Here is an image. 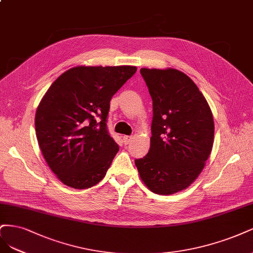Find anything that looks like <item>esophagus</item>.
I'll return each instance as SVG.
<instances>
[{"mask_svg": "<svg viewBox=\"0 0 253 253\" xmlns=\"http://www.w3.org/2000/svg\"><path fill=\"white\" fill-rule=\"evenodd\" d=\"M123 140H124V143H125L126 145H128L130 142L132 141V136H131V135H124V136H123Z\"/></svg>", "mask_w": 253, "mask_h": 253, "instance_id": "obj_1", "label": "esophagus"}]
</instances>
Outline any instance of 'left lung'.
Returning <instances> with one entry per match:
<instances>
[{
    "instance_id": "1",
    "label": "left lung",
    "mask_w": 253,
    "mask_h": 253,
    "mask_svg": "<svg viewBox=\"0 0 253 253\" xmlns=\"http://www.w3.org/2000/svg\"><path fill=\"white\" fill-rule=\"evenodd\" d=\"M152 99L150 149L134 161L142 181L158 194L187 188L213 145V117L193 81L176 69L140 70Z\"/></svg>"
}]
</instances>
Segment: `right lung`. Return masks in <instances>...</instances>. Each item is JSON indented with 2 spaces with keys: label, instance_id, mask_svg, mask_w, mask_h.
<instances>
[{
  "label": "right lung",
  "instance_id": "1",
  "mask_svg": "<svg viewBox=\"0 0 253 253\" xmlns=\"http://www.w3.org/2000/svg\"><path fill=\"white\" fill-rule=\"evenodd\" d=\"M134 66H79L56 79L36 113V133L62 183L86 189L103 180L119 146L107 128L110 100Z\"/></svg>",
  "mask_w": 253,
  "mask_h": 253
}]
</instances>
